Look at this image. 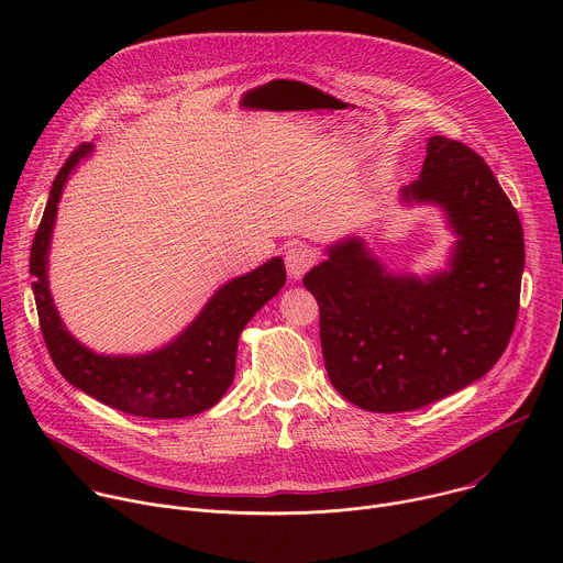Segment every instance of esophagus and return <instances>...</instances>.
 <instances>
[{
  "mask_svg": "<svg viewBox=\"0 0 563 563\" xmlns=\"http://www.w3.org/2000/svg\"><path fill=\"white\" fill-rule=\"evenodd\" d=\"M313 263H316V252L307 245H294L285 254V265L291 280H298Z\"/></svg>",
  "mask_w": 563,
  "mask_h": 563,
  "instance_id": "obj_1",
  "label": "esophagus"
}]
</instances>
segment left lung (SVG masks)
<instances>
[{
	"mask_svg": "<svg viewBox=\"0 0 563 563\" xmlns=\"http://www.w3.org/2000/svg\"><path fill=\"white\" fill-rule=\"evenodd\" d=\"M406 205H437L456 235L448 269L394 274L345 238L302 285L320 309V347L336 391L367 412H410L493 369L519 311L523 229L484 157L432 135Z\"/></svg>",
	"mask_w": 563,
	"mask_h": 563,
	"instance_id": "1",
	"label": "left lung"
}]
</instances>
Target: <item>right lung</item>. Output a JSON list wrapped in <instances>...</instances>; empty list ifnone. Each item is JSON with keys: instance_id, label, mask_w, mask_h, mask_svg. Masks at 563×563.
Instances as JSON below:
<instances>
[{"instance_id": "obj_1", "label": "right lung", "mask_w": 563, "mask_h": 563, "mask_svg": "<svg viewBox=\"0 0 563 563\" xmlns=\"http://www.w3.org/2000/svg\"><path fill=\"white\" fill-rule=\"evenodd\" d=\"M93 151L79 144L57 178L31 247L33 294L40 328L59 374L98 398L100 404L144 419H183L213 408L235 374L238 336L254 313L285 285L283 258H272L254 272L224 283L165 347L137 356H107L70 336L48 289V250L57 202L73 169Z\"/></svg>"}]
</instances>
